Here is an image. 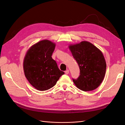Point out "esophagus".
<instances>
[{"label": "esophagus", "mask_w": 125, "mask_h": 125, "mask_svg": "<svg viewBox=\"0 0 125 125\" xmlns=\"http://www.w3.org/2000/svg\"><path fill=\"white\" fill-rule=\"evenodd\" d=\"M65 73H66V74H68V73H69V70H66V71H65Z\"/></svg>", "instance_id": "1"}]
</instances>
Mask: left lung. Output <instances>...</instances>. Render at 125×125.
<instances>
[{
  "label": "left lung",
  "instance_id": "left-lung-1",
  "mask_svg": "<svg viewBox=\"0 0 125 125\" xmlns=\"http://www.w3.org/2000/svg\"><path fill=\"white\" fill-rule=\"evenodd\" d=\"M73 58L77 62L80 75L73 79L75 85L83 91L96 89L103 81L106 69V64L101 51L89 42L69 46Z\"/></svg>",
  "mask_w": 125,
  "mask_h": 125
}]
</instances>
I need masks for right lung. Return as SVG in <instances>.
I'll return each mask as SVG.
<instances>
[{
    "mask_svg": "<svg viewBox=\"0 0 125 125\" xmlns=\"http://www.w3.org/2000/svg\"><path fill=\"white\" fill-rule=\"evenodd\" d=\"M55 44L48 40L41 41L30 48L23 62L25 77L39 91L53 87L64 72L60 70L52 56Z\"/></svg>",
    "mask_w": 125,
    "mask_h": 125,
    "instance_id": "add662e5",
    "label": "right lung"
}]
</instances>
